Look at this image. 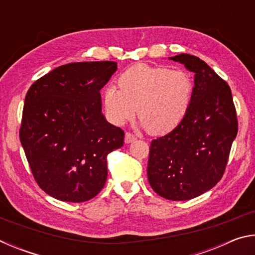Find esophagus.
<instances>
[{"mask_svg": "<svg viewBox=\"0 0 255 255\" xmlns=\"http://www.w3.org/2000/svg\"><path fill=\"white\" fill-rule=\"evenodd\" d=\"M136 140V137L132 135L130 132H126L125 133V143L129 144V143H132V141Z\"/></svg>", "mask_w": 255, "mask_h": 255, "instance_id": "1", "label": "esophagus"}]
</instances>
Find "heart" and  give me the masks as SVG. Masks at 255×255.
<instances>
[{
  "label": "heart",
  "mask_w": 255,
  "mask_h": 255,
  "mask_svg": "<svg viewBox=\"0 0 255 255\" xmlns=\"http://www.w3.org/2000/svg\"><path fill=\"white\" fill-rule=\"evenodd\" d=\"M119 90L103 92V107L112 124L122 126L136 114L143 128L165 135L182 123L191 105L193 81L187 72L136 64L118 79Z\"/></svg>",
  "instance_id": "obj_1"
}]
</instances>
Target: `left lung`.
Returning <instances> with one entry per match:
<instances>
[{
  "label": "left lung",
  "mask_w": 255,
  "mask_h": 255,
  "mask_svg": "<svg viewBox=\"0 0 255 255\" xmlns=\"http://www.w3.org/2000/svg\"><path fill=\"white\" fill-rule=\"evenodd\" d=\"M195 73L192 101L178 127L152 140L150 187L169 200H189L214 188L225 172L239 124L228 84L197 56L170 57Z\"/></svg>",
  "instance_id": "8db88e82"
}]
</instances>
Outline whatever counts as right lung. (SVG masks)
I'll return each mask as SVG.
<instances>
[{
	"instance_id": "right-lung-1",
	"label": "right lung",
	"mask_w": 255,
	"mask_h": 255,
	"mask_svg": "<svg viewBox=\"0 0 255 255\" xmlns=\"http://www.w3.org/2000/svg\"><path fill=\"white\" fill-rule=\"evenodd\" d=\"M116 71L109 60L71 63L28 90L20 141L36 182L55 199L88 201L105 187L107 156L125 137L102 114L100 90Z\"/></svg>"
}]
</instances>
